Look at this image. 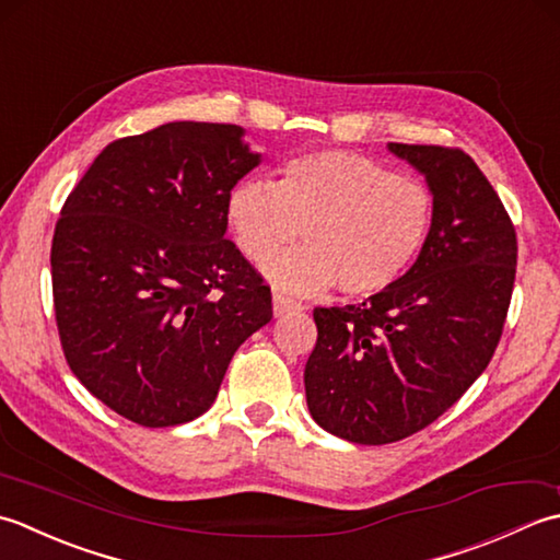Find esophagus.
I'll return each instance as SVG.
<instances>
[{"mask_svg":"<svg viewBox=\"0 0 560 560\" xmlns=\"http://www.w3.org/2000/svg\"><path fill=\"white\" fill-rule=\"evenodd\" d=\"M302 304L292 300V296L282 294V292H276L272 294V312H276V316H284V314H292V312H300Z\"/></svg>","mask_w":560,"mask_h":560,"instance_id":"1","label":"esophagus"}]
</instances>
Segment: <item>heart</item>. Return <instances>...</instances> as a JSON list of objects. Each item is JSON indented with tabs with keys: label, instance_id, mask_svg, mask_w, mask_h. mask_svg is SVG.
Wrapping results in <instances>:
<instances>
[{
	"label": "heart",
	"instance_id": "heart-1",
	"mask_svg": "<svg viewBox=\"0 0 560 560\" xmlns=\"http://www.w3.org/2000/svg\"><path fill=\"white\" fill-rule=\"evenodd\" d=\"M238 250L265 264L302 231L307 246L266 265L282 290L316 294L338 284L372 296L401 280L430 238L435 198L423 180L374 159L318 150L290 159L276 184L250 178L226 198Z\"/></svg>",
	"mask_w": 560,
	"mask_h": 560
}]
</instances>
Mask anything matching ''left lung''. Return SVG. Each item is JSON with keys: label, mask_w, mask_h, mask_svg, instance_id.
<instances>
[{"label": "left lung", "mask_w": 560, "mask_h": 560, "mask_svg": "<svg viewBox=\"0 0 560 560\" xmlns=\"http://www.w3.org/2000/svg\"><path fill=\"white\" fill-rule=\"evenodd\" d=\"M389 150L425 174L435 224L423 254L362 304L316 306L306 406L330 435L389 444L428 428L481 376L503 336L517 234L474 159L440 144Z\"/></svg>", "instance_id": "obj_1"}]
</instances>
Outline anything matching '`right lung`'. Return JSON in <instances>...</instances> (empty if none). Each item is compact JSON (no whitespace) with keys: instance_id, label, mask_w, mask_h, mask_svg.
<instances>
[{"instance_id":"add662e5","label":"right lung","mask_w":560,"mask_h":560,"mask_svg":"<svg viewBox=\"0 0 560 560\" xmlns=\"http://www.w3.org/2000/svg\"><path fill=\"white\" fill-rule=\"evenodd\" d=\"M230 122H166L110 142L67 196L50 248L55 322L74 376L144 428L208 410L236 348L272 318L264 276L226 232L260 156Z\"/></svg>"}]
</instances>
